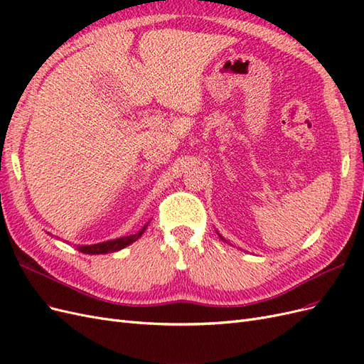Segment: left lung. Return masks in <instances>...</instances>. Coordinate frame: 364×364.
Here are the masks:
<instances>
[{"label":"left lung","instance_id":"left-lung-1","mask_svg":"<svg viewBox=\"0 0 364 364\" xmlns=\"http://www.w3.org/2000/svg\"><path fill=\"white\" fill-rule=\"evenodd\" d=\"M217 234H218V232H217ZM218 237H220V238H222V240H223V241H226V240H225V238H223V237H222V235H220V234H218ZM226 243H228V241H226Z\"/></svg>","mask_w":364,"mask_h":364}]
</instances>
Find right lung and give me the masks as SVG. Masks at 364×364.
I'll use <instances>...</instances> for the list:
<instances>
[{"label": "right lung", "mask_w": 364, "mask_h": 364, "mask_svg": "<svg viewBox=\"0 0 364 364\" xmlns=\"http://www.w3.org/2000/svg\"><path fill=\"white\" fill-rule=\"evenodd\" d=\"M147 226H149V223L142 226L139 232L134 234V235H126V237H119V238H114V240H107V241H102V243H95V245H77L75 247L82 253H87V255H105V253L118 252V250L124 249L129 245L134 243V241H136L142 234L146 232Z\"/></svg>", "instance_id": "right-lung-1"}]
</instances>
